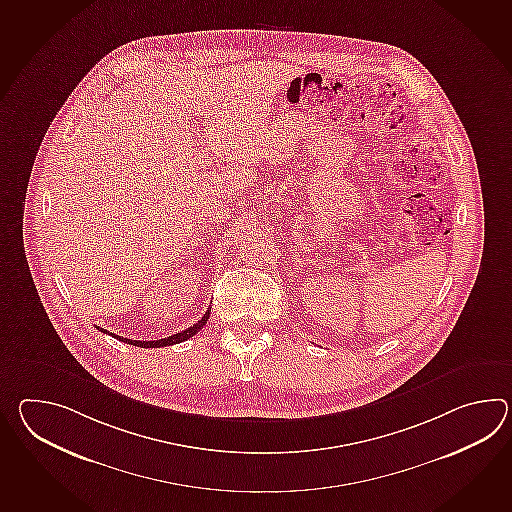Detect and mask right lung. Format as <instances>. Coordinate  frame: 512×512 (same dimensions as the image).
I'll list each match as a JSON object with an SVG mask.
<instances>
[{
  "mask_svg": "<svg viewBox=\"0 0 512 512\" xmlns=\"http://www.w3.org/2000/svg\"><path fill=\"white\" fill-rule=\"evenodd\" d=\"M209 314H211V308L207 310L204 314V318L200 319L198 323H194L193 327H189V329L182 330V332H178V334H172L169 338H163V340H154V341H139V340H128V338H123V336H115L112 332H108V330H103L106 334H112L114 338L117 340L125 341L128 345H137V347H167V345H174V343H182V341L189 340V338H193L194 334L198 332V330L204 329L205 323H207V319H209ZM99 329V327H97Z\"/></svg>",
  "mask_w": 512,
  "mask_h": 512,
  "instance_id": "obj_1",
  "label": "right lung"
}]
</instances>
